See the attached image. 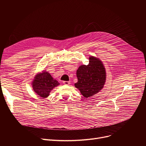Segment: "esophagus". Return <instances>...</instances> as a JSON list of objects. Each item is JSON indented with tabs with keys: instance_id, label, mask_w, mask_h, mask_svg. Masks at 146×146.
Instances as JSON below:
<instances>
[{
	"instance_id": "obj_1",
	"label": "esophagus",
	"mask_w": 146,
	"mask_h": 146,
	"mask_svg": "<svg viewBox=\"0 0 146 146\" xmlns=\"http://www.w3.org/2000/svg\"><path fill=\"white\" fill-rule=\"evenodd\" d=\"M63 83L65 85H69L70 84V81H64Z\"/></svg>"
}]
</instances>
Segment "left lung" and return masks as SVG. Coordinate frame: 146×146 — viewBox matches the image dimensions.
<instances>
[{"mask_svg":"<svg viewBox=\"0 0 146 146\" xmlns=\"http://www.w3.org/2000/svg\"><path fill=\"white\" fill-rule=\"evenodd\" d=\"M88 59V65L78 67L76 72L78 81L74 84V87L86 98L100 92L106 80V69L101 60L94 56Z\"/></svg>","mask_w":146,"mask_h":146,"instance_id":"left-lung-1","label":"left lung"}]
</instances>
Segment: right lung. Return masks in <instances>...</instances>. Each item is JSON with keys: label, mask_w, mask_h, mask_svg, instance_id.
<instances>
[{"label": "right lung", "mask_w": 146, "mask_h": 146, "mask_svg": "<svg viewBox=\"0 0 146 146\" xmlns=\"http://www.w3.org/2000/svg\"><path fill=\"white\" fill-rule=\"evenodd\" d=\"M59 84L58 81L54 79L46 70L37 73L32 82V88L34 92L43 98H47L50 95L51 91Z\"/></svg>", "instance_id": "right-lung-1"}]
</instances>
